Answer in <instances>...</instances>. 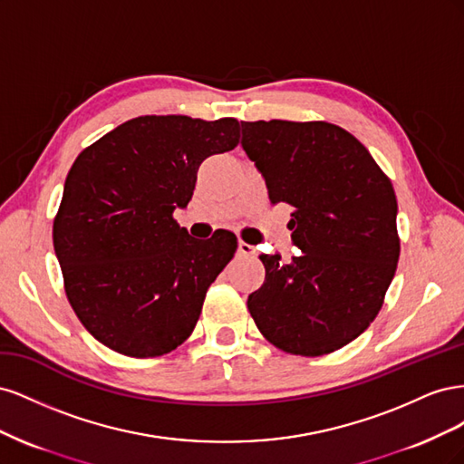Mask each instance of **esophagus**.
<instances>
[{
	"instance_id": "34e87169",
	"label": "esophagus",
	"mask_w": 464,
	"mask_h": 464,
	"mask_svg": "<svg viewBox=\"0 0 464 464\" xmlns=\"http://www.w3.org/2000/svg\"><path fill=\"white\" fill-rule=\"evenodd\" d=\"M237 256H242V257H254V256H256V247L240 240V242H237Z\"/></svg>"
}]
</instances>
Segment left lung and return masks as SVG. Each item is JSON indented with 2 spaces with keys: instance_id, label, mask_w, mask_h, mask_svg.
I'll return each instance as SVG.
<instances>
[{
  "instance_id": "1",
  "label": "left lung",
  "mask_w": 464,
  "mask_h": 464,
  "mask_svg": "<svg viewBox=\"0 0 464 464\" xmlns=\"http://www.w3.org/2000/svg\"><path fill=\"white\" fill-rule=\"evenodd\" d=\"M242 147L271 203L294 207L302 254H261L265 283L247 310L288 354H331L370 327L397 271L401 240L391 179L354 135L327 121H242Z\"/></svg>"
}]
</instances>
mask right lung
Returning <instances> with one entry per match:
<instances>
[{"label": "right lung", "mask_w": 464, "mask_h": 464, "mask_svg": "<svg viewBox=\"0 0 464 464\" xmlns=\"http://www.w3.org/2000/svg\"><path fill=\"white\" fill-rule=\"evenodd\" d=\"M240 143L234 118L139 116L81 150L53 218L67 300L98 343L131 358L172 353L193 333L237 240L179 228L198 170Z\"/></svg>", "instance_id": "obj_1"}]
</instances>
